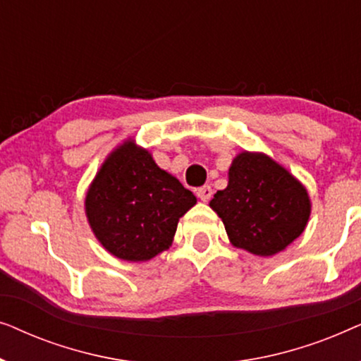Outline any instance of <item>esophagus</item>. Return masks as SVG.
Listing matches in <instances>:
<instances>
[{
  "label": "esophagus",
  "mask_w": 361,
  "mask_h": 361,
  "mask_svg": "<svg viewBox=\"0 0 361 361\" xmlns=\"http://www.w3.org/2000/svg\"><path fill=\"white\" fill-rule=\"evenodd\" d=\"M195 194H197V197H199L202 202H209L214 192H212V187L210 185H204V187H200V189H197Z\"/></svg>",
  "instance_id": "34e87169"
}]
</instances>
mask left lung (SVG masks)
Listing matches in <instances>:
<instances>
[{"label": "left lung", "mask_w": 361, "mask_h": 361, "mask_svg": "<svg viewBox=\"0 0 361 361\" xmlns=\"http://www.w3.org/2000/svg\"><path fill=\"white\" fill-rule=\"evenodd\" d=\"M236 248L271 256L283 251L307 225V190L266 154L241 152L228 172V185L210 202Z\"/></svg>", "instance_id": "8db88e82"}]
</instances>
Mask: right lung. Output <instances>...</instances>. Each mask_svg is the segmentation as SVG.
<instances>
[{
  "instance_id": "add662e5",
  "label": "right lung",
  "mask_w": 361,
  "mask_h": 361,
  "mask_svg": "<svg viewBox=\"0 0 361 361\" xmlns=\"http://www.w3.org/2000/svg\"><path fill=\"white\" fill-rule=\"evenodd\" d=\"M195 202L149 152L126 141L102 166L85 209L93 233L111 255L147 261L169 248L177 221Z\"/></svg>"
}]
</instances>
